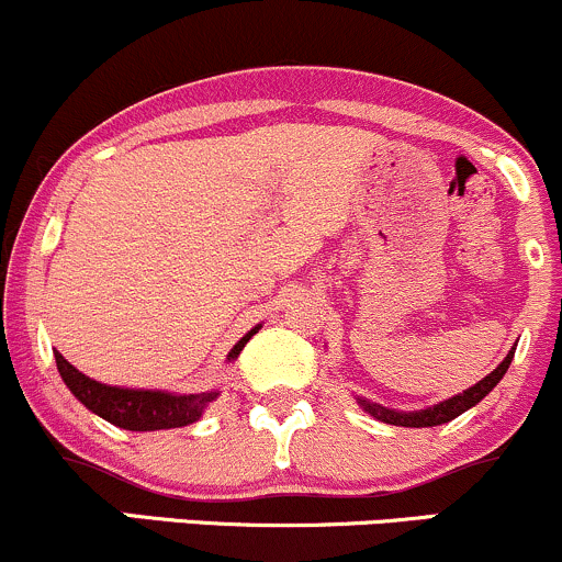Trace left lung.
<instances>
[{
    "mask_svg": "<svg viewBox=\"0 0 562 562\" xmlns=\"http://www.w3.org/2000/svg\"><path fill=\"white\" fill-rule=\"evenodd\" d=\"M515 348L518 345H513V350L504 356V361L496 366L494 371H491L488 376H483L481 382H475L472 387L462 390L459 395H453V398H446L440 403H432V406L427 408H419V412H395V408H387L382 406V403H374L369 398H356L358 406L363 408L366 414H371L374 419L384 422V425H395V427H435V425H446V422L457 419L459 414H464L468 408L475 406V403H481L485 395L491 393V390L496 387V384L502 382V376L507 374L509 363H513L515 358Z\"/></svg>",
    "mask_w": 562,
    "mask_h": 562,
    "instance_id": "8db88e82",
    "label": "left lung"
}]
</instances>
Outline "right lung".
Returning <instances> with one entry per match:
<instances>
[{"mask_svg": "<svg viewBox=\"0 0 562 562\" xmlns=\"http://www.w3.org/2000/svg\"><path fill=\"white\" fill-rule=\"evenodd\" d=\"M260 331V324L244 334L228 352V363L238 358L244 345ZM55 363L71 390L74 398L81 406L90 408L92 414L103 417L111 425L132 432H150V430H172V427H186L201 419L204 408L212 401H217L220 390H206V393H167V390H140V387H116V384H103L81 374L77 366H71L66 358L55 350Z\"/></svg>", "mask_w": 562, "mask_h": 562, "instance_id": "right-lung-1", "label": "right lung"}]
</instances>
